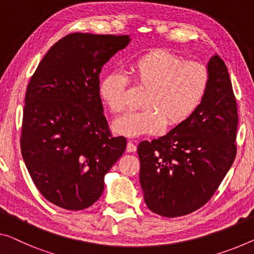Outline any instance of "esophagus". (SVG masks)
<instances>
[{"instance_id":"1","label":"esophagus","mask_w":254,"mask_h":254,"mask_svg":"<svg viewBox=\"0 0 254 254\" xmlns=\"http://www.w3.org/2000/svg\"><path fill=\"white\" fill-rule=\"evenodd\" d=\"M135 150H137V146H135L132 141H127V153H134Z\"/></svg>"}]
</instances>
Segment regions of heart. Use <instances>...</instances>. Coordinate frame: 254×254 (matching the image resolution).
Returning <instances> with one entry per match:
<instances>
[{
    "instance_id": "heart-1",
    "label": "heart",
    "mask_w": 254,
    "mask_h": 254,
    "mask_svg": "<svg viewBox=\"0 0 254 254\" xmlns=\"http://www.w3.org/2000/svg\"><path fill=\"white\" fill-rule=\"evenodd\" d=\"M130 78L145 90L140 105L143 108L127 113L115 121L117 133L137 137L155 134L165 127H176L197 112L206 96L210 73L204 64L157 49L139 57L128 68ZM127 77L112 71L103 77L99 96L115 114L127 107L124 90Z\"/></svg>"
}]
</instances>
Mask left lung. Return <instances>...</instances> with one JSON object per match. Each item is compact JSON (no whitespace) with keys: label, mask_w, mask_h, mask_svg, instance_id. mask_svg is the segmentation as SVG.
<instances>
[{"label":"left lung","mask_w":254,"mask_h":254,"mask_svg":"<svg viewBox=\"0 0 254 254\" xmlns=\"http://www.w3.org/2000/svg\"><path fill=\"white\" fill-rule=\"evenodd\" d=\"M207 69L209 89L197 112L138 146L143 199L162 217H181L206 204L236 157L238 113L228 70L218 55Z\"/></svg>","instance_id":"1"}]
</instances>
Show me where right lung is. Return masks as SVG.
Here are the masks:
<instances>
[{"label":"right lung","mask_w":254,"mask_h":254,"mask_svg":"<svg viewBox=\"0 0 254 254\" xmlns=\"http://www.w3.org/2000/svg\"><path fill=\"white\" fill-rule=\"evenodd\" d=\"M128 35L73 33L44 56L27 85L20 148L41 194L66 210H83L104 191V178L127 147L103 114L99 74Z\"/></svg>","instance_id":"1"}]
</instances>
